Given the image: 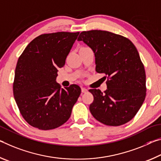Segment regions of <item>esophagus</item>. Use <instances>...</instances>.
<instances>
[{
  "label": "esophagus",
  "mask_w": 161,
  "mask_h": 161,
  "mask_svg": "<svg viewBox=\"0 0 161 161\" xmlns=\"http://www.w3.org/2000/svg\"><path fill=\"white\" fill-rule=\"evenodd\" d=\"M88 91V89H86V88H81V92L82 93H87Z\"/></svg>",
  "instance_id": "esophagus-1"
}]
</instances>
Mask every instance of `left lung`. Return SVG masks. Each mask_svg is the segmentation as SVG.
<instances>
[{
	"label": "left lung",
	"mask_w": 161,
	"mask_h": 161,
	"mask_svg": "<svg viewBox=\"0 0 161 161\" xmlns=\"http://www.w3.org/2000/svg\"><path fill=\"white\" fill-rule=\"evenodd\" d=\"M93 51L96 70L107 76V89H91L89 109L99 122L118 126L130 121L146 98V72L136 46L129 39L105 31L81 32L78 38ZM105 76V78H106Z\"/></svg>",
	"instance_id": "8db88e82"
}]
</instances>
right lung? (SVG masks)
Wrapping results in <instances>:
<instances>
[{
  "label": "right lung",
  "instance_id": "right-lung-1",
  "mask_svg": "<svg viewBox=\"0 0 161 161\" xmlns=\"http://www.w3.org/2000/svg\"><path fill=\"white\" fill-rule=\"evenodd\" d=\"M79 32L43 34L29 43L18 58L14 96L23 118L40 130H51L66 122L80 94L72 85L60 89L58 68L65 59Z\"/></svg>",
  "mask_w": 161,
  "mask_h": 161
}]
</instances>
